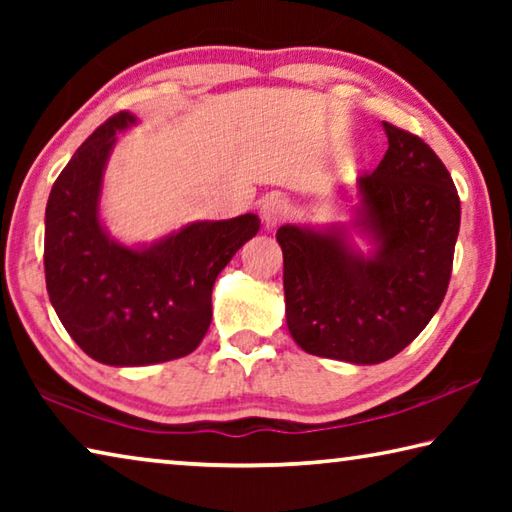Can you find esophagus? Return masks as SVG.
<instances>
[{"instance_id": "1", "label": "esophagus", "mask_w": 512, "mask_h": 512, "mask_svg": "<svg viewBox=\"0 0 512 512\" xmlns=\"http://www.w3.org/2000/svg\"><path fill=\"white\" fill-rule=\"evenodd\" d=\"M259 216H262V223L266 228H275L287 216V203L280 196H266L262 205H259Z\"/></svg>"}]
</instances>
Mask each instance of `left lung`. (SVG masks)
<instances>
[{"instance_id": "left-lung-1", "label": "left lung", "mask_w": 512, "mask_h": 512, "mask_svg": "<svg viewBox=\"0 0 512 512\" xmlns=\"http://www.w3.org/2000/svg\"><path fill=\"white\" fill-rule=\"evenodd\" d=\"M384 131V160L357 180L354 228L375 253H357L343 228L277 230L293 341L359 366L395 357L427 327L447 293L461 225L454 180L431 146L388 121Z\"/></svg>"}]
</instances>
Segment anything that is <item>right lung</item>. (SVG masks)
<instances>
[{"label":"right lung","instance_id":"add662e5","mask_svg":"<svg viewBox=\"0 0 512 512\" xmlns=\"http://www.w3.org/2000/svg\"><path fill=\"white\" fill-rule=\"evenodd\" d=\"M101 124L51 187L45 212L49 300L76 345L106 366H149L194 352L212 323L216 275L259 230L257 214L196 221L146 248H126L99 221L101 178L117 133Z\"/></svg>","mask_w":512,"mask_h":512}]
</instances>
